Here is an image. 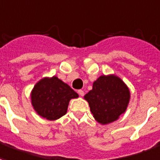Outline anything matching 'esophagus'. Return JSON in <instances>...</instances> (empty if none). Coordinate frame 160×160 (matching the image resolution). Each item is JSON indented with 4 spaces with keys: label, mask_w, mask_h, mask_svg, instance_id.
<instances>
[{
    "label": "esophagus",
    "mask_w": 160,
    "mask_h": 160,
    "mask_svg": "<svg viewBox=\"0 0 160 160\" xmlns=\"http://www.w3.org/2000/svg\"><path fill=\"white\" fill-rule=\"evenodd\" d=\"M78 93H79V95H80V97H83L84 94H85V92H84L82 90H79V91H78Z\"/></svg>",
    "instance_id": "34e87169"
}]
</instances>
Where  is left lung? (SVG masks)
Segmentation results:
<instances>
[{"instance_id":"obj_1","label":"left lung","mask_w":160,"mask_h":160,"mask_svg":"<svg viewBox=\"0 0 160 160\" xmlns=\"http://www.w3.org/2000/svg\"><path fill=\"white\" fill-rule=\"evenodd\" d=\"M94 119L101 125L116 121L125 113L131 99L127 85L115 74L101 75L93 82L92 90L84 96Z\"/></svg>"}]
</instances>
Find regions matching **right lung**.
I'll list each match as a JSON object with an SVG mask.
<instances>
[{"label":"right lung","mask_w":160,"mask_h":160,"mask_svg":"<svg viewBox=\"0 0 160 160\" xmlns=\"http://www.w3.org/2000/svg\"><path fill=\"white\" fill-rule=\"evenodd\" d=\"M78 98L76 92L56 75L41 79L30 92L34 110L48 120H57L66 114L69 101Z\"/></svg>","instance_id":"obj_1"}]
</instances>
